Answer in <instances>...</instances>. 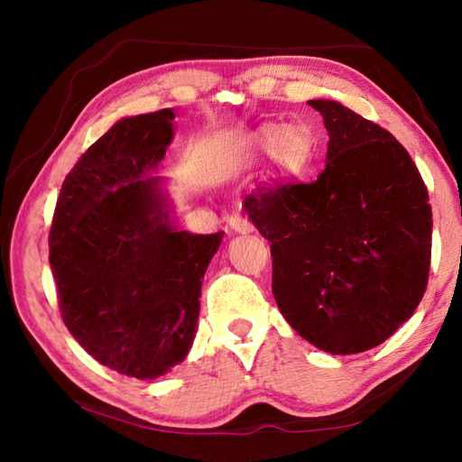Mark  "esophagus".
I'll return each instance as SVG.
<instances>
[{"label": "esophagus", "mask_w": 462, "mask_h": 462, "mask_svg": "<svg viewBox=\"0 0 462 462\" xmlns=\"http://www.w3.org/2000/svg\"><path fill=\"white\" fill-rule=\"evenodd\" d=\"M228 224H230V228L234 232H238V234H246V232L253 230V226H250V222L245 220V217H242V216H236V214L228 217Z\"/></svg>", "instance_id": "obj_1"}]
</instances>
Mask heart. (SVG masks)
<instances>
[{
    "label": "heart",
    "mask_w": 462,
    "mask_h": 462,
    "mask_svg": "<svg viewBox=\"0 0 462 462\" xmlns=\"http://www.w3.org/2000/svg\"><path fill=\"white\" fill-rule=\"evenodd\" d=\"M261 136H263L264 140H267V143L277 144V143H281V140H283L285 128H281V126H264V128L261 130ZM293 140H295L293 134H287V138H285V148L291 146Z\"/></svg>",
    "instance_id": "1"
}]
</instances>
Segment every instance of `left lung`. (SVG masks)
I'll use <instances>...</instances> for the list:
<instances>
[{
	"mask_svg": "<svg viewBox=\"0 0 462 462\" xmlns=\"http://www.w3.org/2000/svg\"><path fill=\"white\" fill-rule=\"evenodd\" d=\"M330 136L311 183L259 187L242 208L271 242L273 295L289 326L332 355L385 342L424 297L432 208L391 132L330 99H311Z\"/></svg>",
	"mask_w": 462,
	"mask_h": 462,
	"instance_id": "obj_1",
	"label": "left lung"
}]
</instances>
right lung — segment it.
<instances>
[{"mask_svg":"<svg viewBox=\"0 0 462 462\" xmlns=\"http://www.w3.org/2000/svg\"><path fill=\"white\" fill-rule=\"evenodd\" d=\"M173 118H124L93 143L62 183L49 238L62 322L97 363L136 379L189 353L224 236L177 230L159 177L143 179L165 159Z\"/></svg>","mask_w":462,"mask_h":462,"instance_id":"right-lung-1","label":"right lung"}]
</instances>
